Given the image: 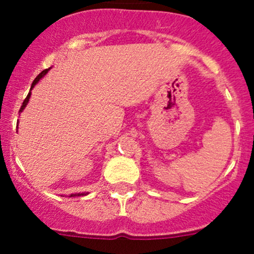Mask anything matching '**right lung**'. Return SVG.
Returning a JSON list of instances; mask_svg holds the SVG:
<instances>
[{"label":"right lung","instance_id":"obj_1","mask_svg":"<svg viewBox=\"0 0 254 254\" xmlns=\"http://www.w3.org/2000/svg\"><path fill=\"white\" fill-rule=\"evenodd\" d=\"M49 70H50V68H47V70L42 71V72H40V73H39V75H38V76H37V78H35V79H34V81H33V83H32V87H30V89H32V88H33V87H34V86H35V84H37V83H38V82H39V81H40V78H42V77H44V76H45V75H47V73H48V71H49ZM29 98H30V92H29V93H28L27 98H25V99H24V102H23L22 107H20V109H19V113H20V112H23V109H24V108H25V107H27L28 102H29ZM86 194H87V193H75V194H71V195H70V196H81V195H86Z\"/></svg>","mask_w":254,"mask_h":254}]
</instances>
